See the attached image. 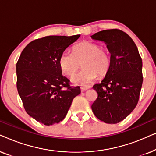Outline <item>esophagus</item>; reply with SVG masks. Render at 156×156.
I'll return each instance as SVG.
<instances>
[{"label":"esophagus","mask_w":156,"mask_h":156,"mask_svg":"<svg viewBox=\"0 0 156 156\" xmlns=\"http://www.w3.org/2000/svg\"><path fill=\"white\" fill-rule=\"evenodd\" d=\"M91 87L89 86V85H86V86H84V87H81V89H82V91H86V90H87V89H91Z\"/></svg>","instance_id":"esophagus-1"}]
</instances>
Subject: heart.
I'll list each match as a JSON object with an SVG mask.
<instances>
[{"instance_id": "obj_1", "label": "heart", "mask_w": 156, "mask_h": 156, "mask_svg": "<svg viewBox=\"0 0 156 156\" xmlns=\"http://www.w3.org/2000/svg\"><path fill=\"white\" fill-rule=\"evenodd\" d=\"M81 63L83 68L71 78L74 84L86 86L99 76H104L111 66L109 52L106 48L91 42H82L73 48V53L65 50L59 59L62 72L67 76L75 73Z\"/></svg>"}]
</instances>
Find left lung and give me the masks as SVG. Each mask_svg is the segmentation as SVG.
<instances>
[{
    "instance_id": "left-lung-1",
    "label": "left lung",
    "mask_w": 156,
    "mask_h": 156,
    "mask_svg": "<svg viewBox=\"0 0 156 156\" xmlns=\"http://www.w3.org/2000/svg\"><path fill=\"white\" fill-rule=\"evenodd\" d=\"M91 37L105 42L111 53L109 69L101 82L93 86L98 97L91 109L104 122L119 123L138 104L143 83L142 59L133 40L120 30H105Z\"/></svg>"
}]
</instances>
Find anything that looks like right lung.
Listing matches in <instances>:
<instances>
[{
    "label": "right lung",
    "instance_id": "right-lung-1",
    "mask_svg": "<svg viewBox=\"0 0 156 156\" xmlns=\"http://www.w3.org/2000/svg\"><path fill=\"white\" fill-rule=\"evenodd\" d=\"M80 37L52 35L33 40L16 64L17 89L25 109L44 125L62 121L72 100L81 92L79 87L69 86L59 65L62 53Z\"/></svg>",
    "mask_w": 156,
    "mask_h": 156
}]
</instances>
